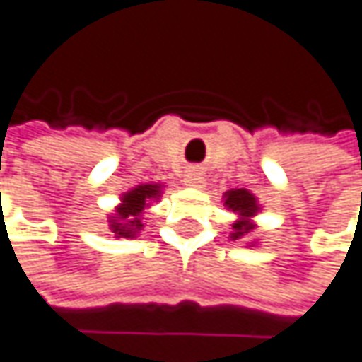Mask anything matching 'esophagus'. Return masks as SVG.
<instances>
[{
    "instance_id": "1",
    "label": "esophagus",
    "mask_w": 362,
    "mask_h": 362,
    "mask_svg": "<svg viewBox=\"0 0 362 362\" xmlns=\"http://www.w3.org/2000/svg\"><path fill=\"white\" fill-rule=\"evenodd\" d=\"M185 183L189 185V187H195V189H202L204 185H206V177H204V173L202 171H189L185 175Z\"/></svg>"
}]
</instances>
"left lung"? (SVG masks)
Listing matches in <instances>:
<instances>
[{"mask_svg":"<svg viewBox=\"0 0 362 362\" xmlns=\"http://www.w3.org/2000/svg\"><path fill=\"white\" fill-rule=\"evenodd\" d=\"M224 206L228 211L236 214V220L230 224L232 226L230 240L248 238V234L257 230L255 216L261 211V204H259L257 195L248 189H230L224 193ZM248 246H255V240L248 243Z\"/></svg>","mask_w":362,"mask_h":362,"instance_id":"obj_1","label":"left lung"}]
</instances>
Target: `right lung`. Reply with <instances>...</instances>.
Segmentation results:
<instances>
[{"label": "right lung", "mask_w": 362, "mask_h": 362, "mask_svg": "<svg viewBox=\"0 0 362 362\" xmlns=\"http://www.w3.org/2000/svg\"><path fill=\"white\" fill-rule=\"evenodd\" d=\"M163 187L165 185L160 183H140L119 195V204L107 216V226L114 238H136L140 234L144 228L142 214L153 202L160 199Z\"/></svg>", "instance_id": "1"}]
</instances>
